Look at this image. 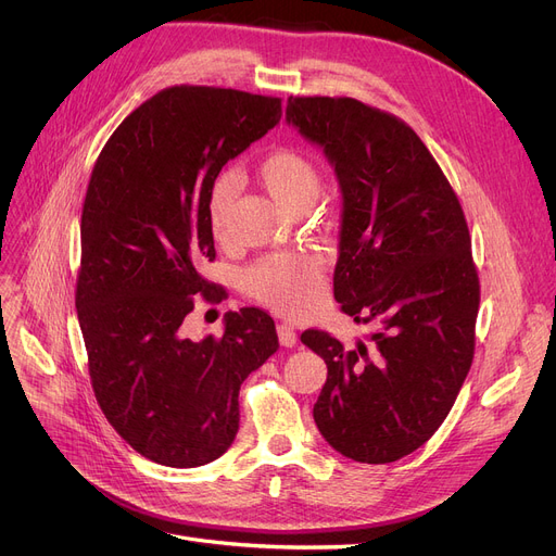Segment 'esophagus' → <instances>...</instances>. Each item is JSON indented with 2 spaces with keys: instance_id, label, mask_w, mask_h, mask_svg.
Wrapping results in <instances>:
<instances>
[{
  "instance_id": "obj_1",
  "label": "esophagus",
  "mask_w": 556,
  "mask_h": 556,
  "mask_svg": "<svg viewBox=\"0 0 556 556\" xmlns=\"http://www.w3.org/2000/svg\"><path fill=\"white\" fill-rule=\"evenodd\" d=\"M277 336H279V342L283 346H295L298 344V333H295V329L290 327V325H279L277 327Z\"/></svg>"
}]
</instances>
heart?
Returning <instances> with one entry per match:
<instances>
[{"label":"heart","mask_w":556,"mask_h":556,"mask_svg":"<svg viewBox=\"0 0 556 556\" xmlns=\"http://www.w3.org/2000/svg\"><path fill=\"white\" fill-rule=\"evenodd\" d=\"M266 191L288 212L311 210L323 193V173L300 151H273L256 166ZM239 195V178L223 173L207 195V220L214 239L223 241L229 231L231 207ZM250 293L283 315H304L325 293V266L317 254L286 252L258 261L245 273Z\"/></svg>","instance_id":"1"}]
</instances>
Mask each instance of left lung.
<instances>
[{
    "mask_svg": "<svg viewBox=\"0 0 556 556\" xmlns=\"http://www.w3.org/2000/svg\"><path fill=\"white\" fill-rule=\"evenodd\" d=\"M286 122L323 149L340 187L333 298L369 344L325 331L313 419L331 448L388 464L424 446L473 363L480 283L459 200L417 132L356 99L290 97Z\"/></svg>",
    "mask_w": 556,
    "mask_h": 556,
    "instance_id": "8db88e82",
    "label": "left lung"
}]
</instances>
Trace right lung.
I'll list each match as a JSON object with an SVG mask.
<instances>
[{
  "instance_id": "obj_1",
  "label": "right lung",
  "mask_w": 556,
  "mask_h": 556,
  "mask_svg": "<svg viewBox=\"0 0 556 556\" xmlns=\"http://www.w3.org/2000/svg\"><path fill=\"white\" fill-rule=\"evenodd\" d=\"M281 119V101L168 87L130 112L101 151L80 218L76 311L97 401L146 459H218L239 432V390L277 349L273 317L225 313L223 338L182 336L216 256L207 195L220 168Z\"/></svg>"
}]
</instances>
